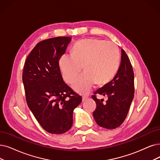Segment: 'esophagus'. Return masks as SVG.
I'll return each instance as SVG.
<instances>
[{
    "label": "esophagus",
    "instance_id": "esophagus-1",
    "mask_svg": "<svg viewBox=\"0 0 160 160\" xmlns=\"http://www.w3.org/2000/svg\"><path fill=\"white\" fill-rule=\"evenodd\" d=\"M87 98H88V97H87V96H82V101H85Z\"/></svg>",
    "mask_w": 160,
    "mask_h": 160
}]
</instances>
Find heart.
Returning <instances> with one entry per match:
<instances>
[{
    "label": "heart",
    "mask_w": 160,
    "mask_h": 160,
    "mask_svg": "<svg viewBox=\"0 0 160 160\" xmlns=\"http://www.w3.org/2000/svg\"><path fill=\"white\" fill-rule=\"evenodd\" d=\"M120 63L118 47L111 41L91 39L82 40L75 44L72 55L63 54L59 60L63 78L72 84L83 66L85 71L73 85L78 93L87 94L96 82L104 85L116 75Z\"/></svg>",
    "instance_id": "b5f03b06"
}]
</instances>
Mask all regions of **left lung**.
<instances>
[{"instance_id":"obj_1","label":"left lung","mask_w":160,"mask_h":160,"mask_svg":"<svg viewBox=\"0 0 160 160\" xmlns=\"http://www.w3.org/2000/svg\"><path fill=\"white\" fill-rule=\"evenodd\" d=\"M134 72L128 56L121 50L118 71L113 79L94 92L92 98L97 103L93 117L97 124L107 129H116L125 119L134 98ZM96 94L107 95L108 100L96 98Z\"/></svg>"}]
</instances>
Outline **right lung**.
<instances>
[{
	"mask_svg": "<svg viewBox=\"0 0 160 160\" xmlns=\"http://www.w3.org/2000/svg\"><path fill=\"white\" fill-rule=\"evenodd\" d=\"M72 37H58L39 42L25 62L22 80L28 106L42 128L62 134L73 125V113L82 101L63 80L59 60Z\"/></svg>",
	"mask_w": 160,
	"mask_h": 160,
	"instance_id": "1",
	"label": "right lung"
}]
</instances>
